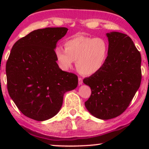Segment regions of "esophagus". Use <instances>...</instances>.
<instances>
[{"mask_svg":"<svg viewBox=\"0 0 149 149\" xmlns=\"http://www.w3.org/2000/svg\"><path fill=\"white\" fill-rule=\"evenodd\" d=\"M82 84H83V78H78V85H81Z\"/></svg>","mask_w":149,"mask_h":149,"instance_id":"esophagus-1","label":"esophagus"}]
</instances>
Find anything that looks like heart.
Returning a JSON list of instances; mask_svg holds the SVG:
<instances>
[{"instance_id":"1","label":"heart","mask_w":149,"mask_h":149,"mask_svg":"<svg viewBox=\"0 0 149 149\" xmlns=\"http://www.w3.org/2000/svg\"><path fill=\"white\" fill-rule=\"evenodd\" d=\"M65 49L57 47L54 55L59 67L67 71L76 61V67L84 75H93L107 63L109 46L103 38L78 36L65 42Z\"/></svg>"}]
</instances>
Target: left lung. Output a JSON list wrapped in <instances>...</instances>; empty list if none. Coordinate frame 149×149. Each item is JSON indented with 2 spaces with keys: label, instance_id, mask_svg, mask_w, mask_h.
<instances>
[{
  "label": "left lung",
  "instance_id": "1",
  "mask_svg": "<svg viewBox=\"0 0 149 149\" xmlns=\"http://www.w3.org/2000/svg\"><path fill=\"white\" fill-rule=\"evenodd\" d=\"M109 52L107 63L98 73L83 80L91 88L85 106L92 116L113 118L127 109L139 88L141 80L140 52L127 35L107 33Z\"/></svg>",
  "mask_w": 149,
  "mask_h": 149
}]
</instances>
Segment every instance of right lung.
<instances>
[{"label":"right lung","mask_w":149,"mask_h":149,"mask_svg":"<svg viewBox=\"0 0 149 149\" xmlns=\"http://www.w3.org/2000/svg\"><path fill=\"white\" fill-rule=\"evenodd\" d=\"M65 27L33 31L13 45L6 64L8 90L24 115L37 121L54 117L66 92L78 86V76L62 71L54 55Z\"/></svg>","instance_id":"1"}]
</instances>
